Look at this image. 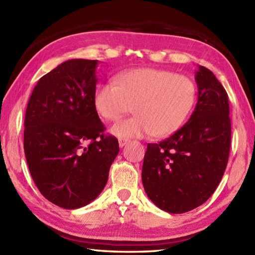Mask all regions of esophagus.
<instances>
[{
	"instance_id": "esophagus-1",
	"label": "esophagus",
	"mask_w": 255,
	"mask_h": 255,
	"mask_svg": "<svg viewBox=\"0 0 255 255\" xmlns=\"http://www.w3.org/2000/svg\"><path fill=\"white\" fill-rule=\"evenodd\" d=\"M127 142H128V140H127V139H123V138H121V139H119V140H118L119 147H121V148H123V147H124V145H125V144H126Z\"/></svg>"
}]
</instances>
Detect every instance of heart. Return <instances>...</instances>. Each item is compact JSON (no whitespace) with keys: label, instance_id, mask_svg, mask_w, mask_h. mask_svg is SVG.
<instances>
[{"label":"heart","instance_id":"heart-1","mask_svg":"<svg viewBox=\"0 0 255 255\" xmlns=\"http://www.w3.org/2000/svg\"><path fill=\"white\" fill-rule=\"evenodd\" d=\"M117 84H101L95 92L94 104L97 113L110 122L118 121L133 106L136 116L111 129L119 138L169 136L185 123L196 101L193 81L167 70H130L118 78Z\"/></svg>","mask_w":255,"mask_h":255}]
</instances>
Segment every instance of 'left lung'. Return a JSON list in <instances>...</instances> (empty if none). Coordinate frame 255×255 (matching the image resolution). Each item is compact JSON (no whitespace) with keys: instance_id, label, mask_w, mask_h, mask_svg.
<instances>
[{"instance_id":"left-lung-1","label":"left lung","mask_w":255,"mask_h":255,"mask_svg":"<svg viewBox=\"0 0 255 255\" xmlns=\"http://www.w3.org/2000/svg\"><path fill=\"white\" fill-rule=\"evenodd\" d=\"M198 101L184 126L159 143H148L142 183L162 210L183 214L204 204L228 163L231 122L228 94L215 74L199 67Z\"/></svg>"}]
</instances>
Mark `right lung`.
Returning a JSON list of instances; mask_svg holds the SVG:
<instances>
[{
	"instance_id": "add662e5",
	"label": "right lung",
	"mask_w": 255,
	"mask_h": 255,
	"mask_svg": "<svg viewBox=\"0 0 255 255\" xmlns=\"http://www.w3.org/2000/svg\"><path fill=\"white\" fill-rule=\"evenodd\" d=\"M97 60L72 59L40 78L25 114L24 151L36 186L59 207L75 209L105 187L119 152L95 108Z\"/></svg>"
}]
</instances>
